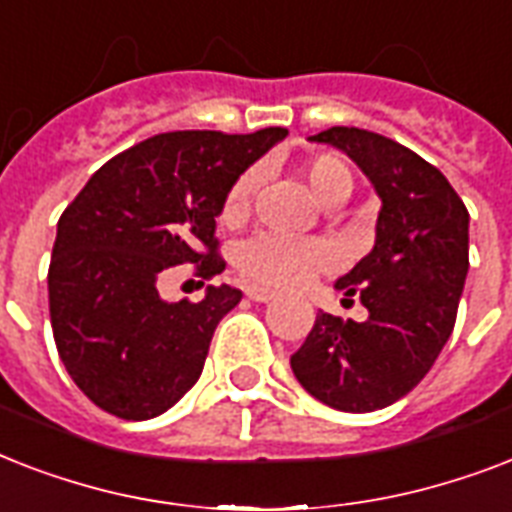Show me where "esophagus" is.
Masks as SVG:
<instances>
[{"instance_id":"1","label":"esophagus","mask_w":512,"mask_h":512,"mask_svg":"<svg viewBox=\"0 0 512 512\" xmlns=\"http://www.w3.org/2000/svg\"><path fill=\"white\" fill-rule=\"evenodd\" d=\"M244 295H247V300H252V303H268V300L276 297V292H273V289L257 287V284H249V287L244 289Z\"/></svg>"}]
</instances>
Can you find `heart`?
Segmentation results:
<instances>
[{
	"instance_id": "heart-1",
	"label": "heart",
	"mask_w": 512,
	"mask_h": 512,
	"mask_svg": "<svg viewBox=\"0 0 512 512\" xmlns=\"http://www.w3.org/2000/svg\"><path fill=\"white\" fill-rule=\"evenodd\" d=\"M305 183L321 207H342L353 191V175L337 156H316L305 164ZM260 183V170H247L236 177L223 199V223L236 225L249 215L252 196ZM335 263V252L319 239H289L276 233H260L239 249L236 268L244 279L265 287H295L311 273Z\"/></svg>"
}]
</instances>
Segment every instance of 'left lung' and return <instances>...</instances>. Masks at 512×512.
<instances>
[{"instance_id":"obj_1","label":"left lung","mask_w":512,"mask_h":512,"mask_svg":"<svg viewBox=\"0 0 512 512\" xmlns=\"http://www.w3.org/2000/svg\"><path fill=\"white\" fill-rule=\"evenodd\" d=\"M313 143L340 148L380 196L374 247L335 281L369 316L319 313L295 356L297 382L340 412H377L404 398L436 364L468 276L470 215L449 180L396 140L332 127Z\"/></svg>"}]
</instances>
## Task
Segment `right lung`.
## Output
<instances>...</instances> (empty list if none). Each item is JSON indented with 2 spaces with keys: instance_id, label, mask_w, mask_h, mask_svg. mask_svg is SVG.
<instances>
[{
  "instance_id": "right-lung-1",
  "label": "right lung",
  "mask_w": 512,
  "mask_h": 512,
  "mask_svg": "<svg viewBox=\"0 0 512 512\" xmlns=\"http://www.w3.org/2000/svg\"><path fill=\"white\" fill-rule=\"evenodd\" d=\"M284 138V127L154 135L103 164L60 215L47 273L52 335L92 404L151 420L196 385L241 292L223 284L199 303H167L156 284L180 263H199L204 279L225 271L215 239L225 193Z\"/></svg>"
}]
</instances>
